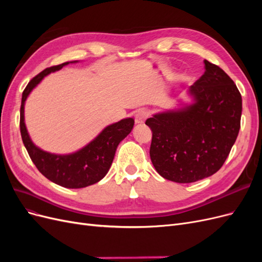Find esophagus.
<instances>
[{"instance_id": "obj_1", "label": "esophagus", "mask_w": 262, "mask_h": 262, "mask_svg": "<svg viewBox=\"0 0 262 262\" xmlns=\"http://www.w3.org/2000/svg\"><path fill=\"white\" fill-rule=\"evenodd\" d=\"M147 116H148V114H147V112H145V110H140V112H138L136 114V123H138V124L143 123L146 120Z\"/></svg>"}]
</instances>
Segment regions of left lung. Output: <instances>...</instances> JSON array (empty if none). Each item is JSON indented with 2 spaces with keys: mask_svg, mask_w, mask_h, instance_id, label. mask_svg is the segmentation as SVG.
<instances>
[{
  "mask_svg": "<svg viewBox=\"0 0 262 262\" xmlns=\"http://www.w3.org/2000/svg\"><path fill=\"white\" fill-rule=\"evenodd\" d=\"M204 74L189 87L191 105L155 114L149 156L165 179L189 184L215 173L238 136L242 95L223 70L204 60Z\"/></svg>",
  "mask_w": 262,
  "mask_h": 262,
  "instance_id": "left-lung-1",
  "label": "left lung"
}]
</instances>
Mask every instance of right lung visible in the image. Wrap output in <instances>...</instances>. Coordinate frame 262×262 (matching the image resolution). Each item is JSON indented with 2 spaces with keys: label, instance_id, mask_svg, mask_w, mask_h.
<instances>
[{
  "label": "right lung",
  "instance_id": "right-lung-1",
  "mask_svg": "<svg viewBox=\"0 0 262 262\" xmlns=\"http://www.w3.org/2000/svg\"><path fill=\"white\" fill-rule=\"evenodd\" d=\"M75 62L77 61L47 68L28 83L23 92L19 120L23 143L38 170L54 184L70 189L85 188L104 178L113 164L119 143L131 132L134 124L133 118H125L110 124L86 146L72 154H51L33 143L27 132L24 116V107L28 95L45 76L61 70L69 63Z\"/></svg>",
  "mask_w": 262,
  "mask_h": 262
}]
</instances>
